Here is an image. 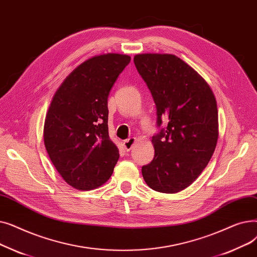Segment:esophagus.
<instances>
[{
    "label": "esophagus",
    "mask_w": 257,
    "mask_h": 257,
    "mask_svg": "<svg viewBox=\"0 0 257 257\" xmlns=\"http://www.w3.org/2000/svg\"><path fill=\"white\" fill-rule=\"evenodd\" d=\"M134 143H136V139L134 138H129L128 140H126L125 142H124V148H125V150L126 151H130L131 149H132V147H133V145H134Z\"/></svg>",
    "instance_id": "esophagus-1"
}]
</instances>
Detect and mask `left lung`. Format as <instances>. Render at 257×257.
Instances as JSON below:
<instances>
[{
	"label": "left lung",
	"mask_w": 257,
	"mask_h": 257,
	"mask_svg": "<svg viewBox=\"0 0 257 257\" xmlns=\"http://www.w3.org/2000/svg\"><path fill=\"white\" fill-rule=\"evenodd\" d=\"M134 64L151 91L159 129L152 137L154 158L143 166V177L154 191L178 193L198 178L214 152L217 102L206 81L177 56L141 54Z\"/></svg>",
	"instance_id": "1"
}]
</instances>
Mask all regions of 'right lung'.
I'll use <instances>...</instances> for the list:
<instances>
[{"mask_svg":"<svg viewBox=\"0 0 257 257\" xmlns=\"http://www.w3.org/2000/svg\"><path fill=\"white\" fill-rule=\"evenodd\" d=\"M131 58L92 57L75 69L54 94L45 120L47 152L61 177L78 190L110 178L119 154L108 134V94Z\"/></svg>","mask_w":257,"mask_h":257,"instance_id":"obj_1","label":"right lung"}]
</instances>
